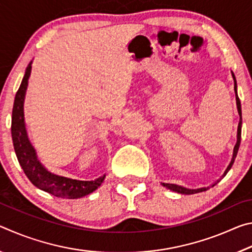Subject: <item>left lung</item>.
<instances>
[{"mask_svg":"<svg viewBox=\"0 0 252 252\" xmlns=\"http://www.w3.org/2000/svg\"><path fill=\"white\" fill-rule=\"evenodd\" d=\"M231 75H232V79H233V84H234V94H236V103H237V110H238V114L240 119H239V125H238V130H237V142H236V146L233 148V153H232V159L230 161L229 165L225 169L224 173L222 174V177H224L225 174L228 173V171L230 169H231L234 159H236L237 157V153L239 150V147H240V141H241V126H242V117H241V103H240V100H239V96H238V92H237V81H236V76H234L233 72L231 71ZM219 182V180H217L215 183H212L209 187H203V188H198V189H189V188H185L182 186H178V185H173V183H161L162 186L167 188V189L173 191V192H177V193H181V194H194V193H199V192H203V191H207L208 189H210L215 185Z\"/></svg>","mask_w":252,"mask_h":252,"instance_id":"8db88e82","label":"left lung"}]
</instances>
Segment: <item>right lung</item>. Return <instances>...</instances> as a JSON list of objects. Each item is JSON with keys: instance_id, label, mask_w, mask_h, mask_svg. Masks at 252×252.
I'll return each mask as SVG.
<instances>
[{"instance_id": "1", "label": "right lung", "mask_w": 252, "mask_h": 252, "mask_svg": "<svg viewBox=\"0 0 252 252\" xmlns=\"http://www.w3.org/2000/svg\"><path fill=\"white\" fill-rule=\"evenodd\" d=\"M31 70L32 61L25 70L23 80L16 92L13 111H12V140H13L15 155L19 163L29 180L40 190L63 199H79L85 197L95 191L102 185L105 174L91 181L76 180V179L54 174L48 171V169L37 159L35 149L30 141L27 127H25L23 105Z\"/></svg>"}]
</instances>
